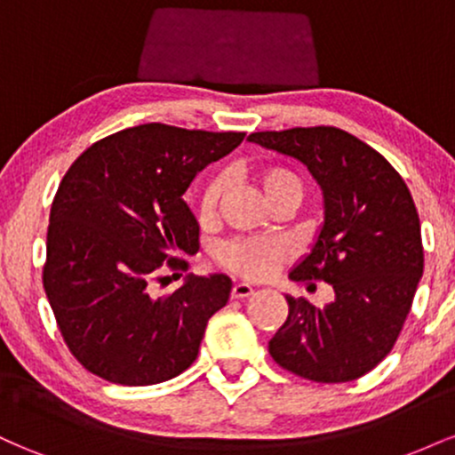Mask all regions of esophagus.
Instances as JSON below:
<instances>
[{"mask_svg": "<svg viewBox=\"0 0 455 455\" xmlns=\"http://www.w3.org/2000/svg\"><path fill=\"white\" fill-rule=\"evenodd\" d=\"M252 293H254L252 286L243 284V282H239V284H233V289H231L233 299H245V297H250Z\"/></svg>", "mask_w": 455, "mask_h": 455, "instance_id": "34e87169", "label": "esophagus"}]
</instances>
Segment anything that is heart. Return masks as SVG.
<instances>
[{
  "mask_svg": "<svg viewBox=\"0 0 455 455\" xmlns=\"http://www.w3.org/2000/svg\"><path fill=\"white\" fill-rule=\"evenodd\" d=\"M254 184L260 190L269 207L282 205H299L306 195V181L297 171L289 166H265L254 173ZM224 192L222 177L213 180L203 188L198 198V220L203 224H212L218 216V205ZM289 259V248L278 239H231L218 248V260L233 274L248 280H265L280 265Z\"/></svg>",
  "mask_w": 455,
  "mask_h": 455,
  "instance_id": "heart-1",
  "label": "heart"
}]
</instances>
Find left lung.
<instances>
[{
	"mask_svg": "<svg viewBox=\"0 0 455 455\" xmlns=\"http://www.w3.org/2000/svg\"><path fill=\"white\" fill-rule=\"evenodd\" d=\"M248 140L304 162L321 186L325 222L289 278L323 280L336 293L323 307L286 295L289 316L269 340V355L315 383L363 377L394 348L424 274L409 188L377 149L340 128L267 130Z\"/></svg>",
	"mask_w": 455,
	"mask_h": 455,
	"instance_id": "8db88e82",
	"label": "left lung"
}]
</instances>
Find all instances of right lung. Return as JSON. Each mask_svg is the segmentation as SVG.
Segmentation results:
<instances>
[{
  "label": "right lung",
  "mask_w": 455,
  "mask_h": 455,
  "mask_svg": "<svg viewBox=\"0 0 455 455\" xmlns=\"http://www.w3.org/2000/svg\"><path fill=\"white\" fill-rule=\"evenodd\" d=\"M243 137L143 124L72 162L51 205L43 284L64 342L92 374L140 387L196 359L231 278L188 275L166 295L151 286L164 269L188 271L177 257L198 250V222L181 196Z\"/></svg>",
  "instance_id": "1"
}]
</instances>
